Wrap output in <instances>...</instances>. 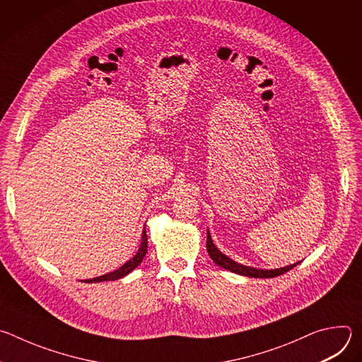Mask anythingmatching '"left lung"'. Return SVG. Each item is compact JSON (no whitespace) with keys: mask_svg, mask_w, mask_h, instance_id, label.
Listing matches in <instances>:
<instances>
[{"mask_svg":"<svg viewBox=\"0 0 362 362\" xmlns=\"http://www.w3.org/2000/svg\"><path fill=\"white\" fill-rule=\"evenodd\" d=\"M206 249H208V253L209 256L212 257V261L222 267L223 269H228L233 274H238V275H243V276H249V278H275V276H279L285 272H288L289 269H292L293 267H296L298 264H293V265H289V267H285V268H279V269H256V268H250V267H245V265H240L235 261H232L230 257H228L226 255H223L214 243L212 238H211V233L208 230V239H206Z\"/></svg>","mask_w":362,"mask_h":362,"instance_id":"left-lung-1","label":"left lung"}]
</instances>
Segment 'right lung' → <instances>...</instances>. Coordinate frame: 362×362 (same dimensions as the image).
<instances>
[{"label":"right lung","mask_w":362,"mask_h":362,"mask_svg":"<svg viewBox=\"0 0 362 362\" xmlns=\"http://www.w3.org/2000/svg\"><path fill=\"white\" fill-rule=\"evenodd\" d=\"M147 253V235H146V229L143 230V235H141V243H140V247L137 250V253L132 257L130 261H127L123 267H120L117 271L115 272H110V274H106V275H101V276H97V278H93V279H86L84 282L87 284H91V282H103V281H116V279H120L126 275H129L134 268H137L141 261L144 255Z\"/></svg>","instance_id":"1"}]
</instances>
